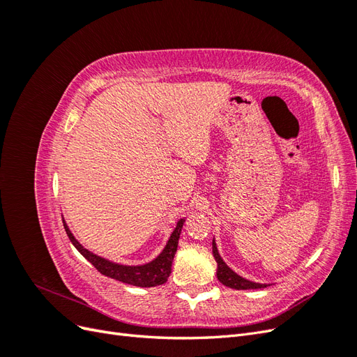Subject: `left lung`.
Instances as JSON below:
<instances>
[{
  "label": "left lung",
  "instance_id": "1",
  "mask_svg": "<svg viewBox=\"0 0 357 357\" xmlns=\"http://www.w3.org/2000/svg\"><path fill=\"white\" fill-rule=\"evenodd\" d=\"M213 256L218 262V278L219 282L225 286H228L231 289H236V290H247V289H264L266 287V284H261V283H255L250 282V280H245L241 275H238L236 273H234L232 269L223 262V259L219 255L218 245H215L214 240H213Z\"/></svg>",
  "mask_w": 357,
  "mask_h": 357
}]
</instances>
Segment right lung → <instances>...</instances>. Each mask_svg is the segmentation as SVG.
<instances>
[{"mask_svg":"<svg viewBox=\"0 0 357 357\" xmlns=\"http://www.w3.org/2000/svg\"><path fill=\"white\" fill-rule=\"evenodd\" d=\"M62 222H63V228H66V232L68 235L70 241L73 243V245L77 248L80 255L88 259V261L96 269H98L102 275L114 278V280H117V282H122L126 284L137 286V287H153V286L164 284L171 274V265H172V261H174V255L177 252L180 232L183 228V223H185V219H180L177 222L176 229L172 231L165 248L162 250V253L156 259H153V261L149 264L137 265V266L114 264V262L107 261V259H104V257L93 255L89 250H86V248L74 238V235L68 229L66 220L62 219Z\"/></svg>","mask_w":357,"mask_h":357,"instance_id":"right-lung-1","label":"right lung"}]
</instances>
